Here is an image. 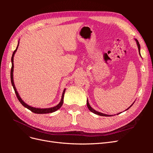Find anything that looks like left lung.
<instances>
[{
	"instance_id": "obj_1",
	"label": "left lung",
	"mask_w": 153,
	"mask_h": 153,
	"mask_svg": "<svg viewBox=\"0 0 153 153\" xmlns=\"http://www.w3.org/2000/svg\"><path fill=\"white\" fill-rule=\"evenodd\" d=\"M135 41H136V43H137V47H138V52H139V54H140V55L141 56V55H140V44H139V43H138V40H137V39H135ZM135 101H134V102L132 103V105H130V106H129V108H128L126 110H125V111H126L127 110H128L129 108H130L131 106L134 104V103H135ZM87 107H88V108L89 109V110L91 111V112H92V113H94V114H96V115H101V116H106V117H109V116H112V115H107V114H103V113L100 112H98V111L95 110L94 109H93V108H92L91 107V105H89V101H88V100H87ZM121 114V113H118V114H117V115H118V114Z\"/></svg>"
}]
</instances>
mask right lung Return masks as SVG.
Returning <instances> with one entry per match:
<instances>
[{"label":"right lung","instance_id":"1","mask_svg":"<svg viewBox=\"0 0 153 153\" xmlns=\"http://www.w3.org/2000/svg\"><path fill=\"white\" fill-rule=\"evenodd\" d=\"M19 42L20 41H18V45H17V47L16 48V50L14 51L13 55H12V57H11V63H12V66H11V84L13 87V89L15 90V92L16 93V97L18 100H19V101L20 102V103L25 106V108H27V109L30 110L31 112H32L33 113L35 114H48V113H52L55 112V111H57L58 109H59L61 107L62 104H63V101H64V93H65V91H66V88L64 89L63 92H62V97H61V101H60L58 105H57L56 106H53V107H51V108H36V107H33V106H31L29 105H27L26 103H25L24 101L22 100V99L20 98V96L19 95V94L18 93V91L16 89L15 85V83H14V80H13V69H14V55H15L16 50L18 49V45H19Z\"/></svg>","mask_w":153,"mask_h":153}]
</instances>
